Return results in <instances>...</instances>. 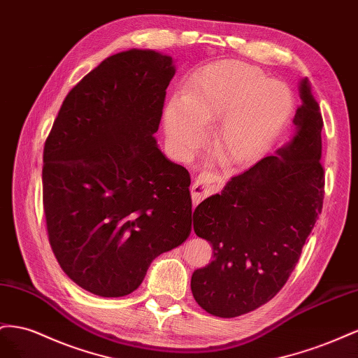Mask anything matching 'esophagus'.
Masks as SVG:
<instances>
[{
    "mask_svg": "<svg viewBox=\"0 0 358 358\" xmlns=\"http://www.w3.org/2000/svg\"><path fill=\"white\" fill-rule=\"evenodd\" d=\"M220 189V181L217 177H214L213 173L203 172L195 180V185L192 186V199H193V206H196L202 199H206L207 196L213 195V193L219 192Z\"/></svg>",
    "mask_w": 358,
    "mask_h": 358,
    "instance_id": "esophagus-1",
    "label": "esophagus"
}]
</instances>
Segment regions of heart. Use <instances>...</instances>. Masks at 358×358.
Listing matches in <instances>:
<instances>
[{
    "instance_id": "b5f03b06",
    "label": "heart",
    "mask_w": 358,
    "mask_h": 358,
    "mask_svg": "<svg viewBox=\"0 0 358 358\" xmlns=\"http://www.w3.org/2000/svg\"><path fill=\"white\" fill-rule=\"evenodd\" d=\"M292 94L279 80H265L257 67L223 61L206 69L165 109L168 139L177 151L195 148L202 130L224 118L211 139L223 163H246L261 156L288 121Z\"/></svg>"
}]
</instances>
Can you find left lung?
<instances>
[{
    "label": "left lung",
    "mask_w": 358,
    "mask_h": 358,
    "mask_svg": "<svg viewBox=\"0 0 358 358\" xmlns=\"http://www.w3.org/2000/svg\"><path fill=\"white\" fill-rule=\"evenodd\" d=\"M295 134L275 156L232 177L193 213V231L214 259L192 274L201 308L236 318L270 301L299 262L324 199L322 115L308 78L300 83Z\"/></svg>",
    "instance_id": "1"
}]
</instances>
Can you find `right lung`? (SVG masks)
<instances>
[{
	"label": "right lung",
	"mask_w": 358,
	"mask_h": 358,
	"mask_svg": "<svg viewBox=\"0 0 358 358\" xmlns=\"http://www.w3.org/2000/svg\"><path fill=\"white\" fill-rule=\"evenodd\" d=\"M172 57H108L66 96L43 150V208L59 267L99 297H122L192 231L190 176L155 134Z\"/></svg>",
	"instance_id": "1"
}]
</instances>
